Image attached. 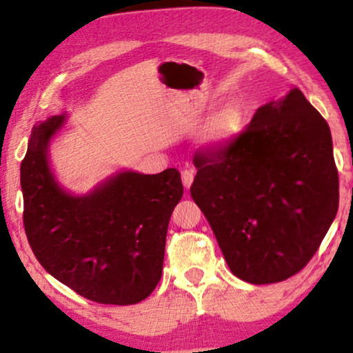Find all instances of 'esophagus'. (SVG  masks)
<instances>
[{
    "label": "esophagus",
    "instance_id": "34e87169",
    "mask_svg": "<svg viewBox=\"0 0 353 353\" xmlns=\"http://www.w3.org/2000/svg\"><path fill=\"white\" fill-rule=\"evenodd\" d=\"M181 176H182V184H184V188L189 189L194 181V169H184V171L181 172Z\"/></svg>",
    "mask_w": 353,
    "mask_h": 353
}]
</instances>
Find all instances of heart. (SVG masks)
Segmentation results:
<instances>
[{
  "mask_svg": "<svg viewBox=\"0 0 353 353\" xmlns=\"http://www.w3.org/2000/svg\"><path fill=\"white\" fill-rule=\"evenodd\" d=\"M242 129V112L237 106L222 108L217 114L210 117L204 129V143L209 145L228 144Z\"/></svg>",
  "mask_w": 353,
  "mask_h": 353,
  "instance_id": "b5f03b06",
  "label": "heart"
}]
</instances>
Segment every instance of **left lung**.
<instances>
[{
  "instance_id": "1",
  "label": "left lung",
  "mask_w": 353,
  "mask_h": 353,
  "mask_svg": "<svg viewBox=\"0 0 353 353\" xmlns=\"http://www.w3.org/2000/svg\"><path fill=\"white\" fill-rule=\"evenodd\" d=\"M190 196L234 275L275 283L309 264L337 216L332 136L301 89L259 108L228 144L194 154Z\"/></svg>"
}]
</instances>
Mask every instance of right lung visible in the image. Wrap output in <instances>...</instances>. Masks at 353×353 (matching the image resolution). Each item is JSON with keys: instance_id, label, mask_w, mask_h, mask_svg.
I'll return each instance as SVG.
<instances>
[{"instance_id": "obj_1", "label": "right lung", "mask_w": 353, "mask_h": 353, "mask_svg": "<svg viewBox=\"0 0 353 353\" xmlns=\"http://www.w3.org/2000/svg\"><path fill=\"white\" fill-rule=\"evenodd\" d=\"M66 116L34 125L21 163L23 224L46 272L98 303L131 305L161 281L169 219L181 201V174L124 171L88 196L54 181L48 145Z\"/></svg>"}]
</instances>
